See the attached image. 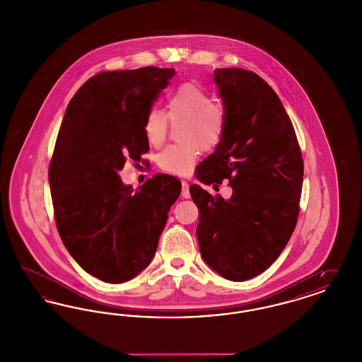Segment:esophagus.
I'll return each instance as SVG.
<instances>
[{
	"label": "esophagus",
	"mask_w": 362,
	"mask_h": 362,
	"mask_svg": "<svg viewBox=\"0 0 362 362\" xmlns=\"http://www.w3.org/2000/svg\"><path fill=\"white\" fill-rule=\"evenodd\" d=\"M182 197L189 198V183L186 180H182Z\"/></svg>",
	"instance_id": "34e87169"
}]
</instances>
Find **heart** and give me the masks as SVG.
<instances>
[{
  "instance_id": "1",
  "label": "heart",
  "mask_w": 362,
  "mask_h": 362,
  "mask_svg": "<svg viewBox=\"0 0 362 362\" xmlns=\"http://www.w3.org/2000/svg\"><path fill=\"white\" fill-rule=\"evenodd\" d=\"M170 123L179 126V144L170 145L157 155V165L173 175L191 173L199 151H213L224 136L225 110L214 102L205 88L194 83H185L175 88L167 96L165 112L157 107L149 108L142 130L145 139L152 146H161L170 130Z\"/></svg>"
}]
</instances>
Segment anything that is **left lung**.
Instances as JSON below:
<instances>
[{"label":"left lung","instance_id":"obj_1","mask_svg":"<svg viewBox=\"0 0 362 362\" xmlns=\"http://www.w3.org/2000/svg\"><path fill=\"white\" fill-rule=\"evenodd\" d=\"M225 110L224 136L197 168L189 194L199 210L197 238L202 258L220 276L245 281L269 269L297 224L304 161L292 121L274 89L257 73L214 70Z\"/></svg>","mask_w":362,"mask_h":362}]
</instances>
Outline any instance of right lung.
Instances as JSON below:
<instances>
[{"label": "right lung", "mask_w": 362, "mask_h": 362, "mask_svg": "<svg viewBox=\"0 0 362 362\" xmlns=\"http://www.w3.org/2000/svg\"><path fill=\"white\" fill-rule=\"evenodd\" d=\"M173 76L155 66L98 73L61 123L49 167L55 224L73 259L104 282L129 281L151 263L180 195V180L167 173L136 192L118 175L149 151L144 119Z\"/></svg>", "instance_id": "right-lung-1"}]
</instances>
